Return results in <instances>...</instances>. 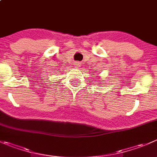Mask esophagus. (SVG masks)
Segmentation results:
<instances>
[{"label": "esophagus", "instance_id": "obj_1", "mask_svg": "<svg viewBox=\"0 0 157 157\" xmlns=\"http://www.w3.org/2000/svg\"><path fill=\"white\" fill-rule=\"evenodd\" d=\"M80 65H81V63H80V62H75V63H74V66H75L76 67H80Z\"/></svg>", "mask_w": 157, "mask_h": 157}]
</instances>
